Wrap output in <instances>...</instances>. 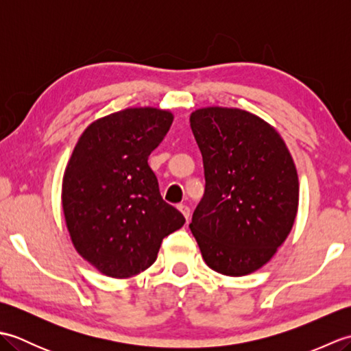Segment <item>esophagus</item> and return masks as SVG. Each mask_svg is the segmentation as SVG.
<instances>
[{"label":"esophagus","mask_w":351,"mask_h":351,"mask_svg":"<svg viewBox=\"0 0 351 351\" xmlns=\"http://www.w3.org/2000/svg\"><path fill=\"white\" fill-rule=\"evenodd\" d=\"M178 210H180L182 213V215L185 219H190V208L187 205H178Z\"/></svg>","instance_id":"esophagus-1"}]
</instances>
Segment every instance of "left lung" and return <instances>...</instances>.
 Here are the masks:
<instances>
[{
    "instance_id": "1",
    "label": "left lung",
    "mask_w": 351,
    "mask_h": 351,
    "mask_svg": "<svg viewBox=\"0 0 351 351\" xmlns=\"http://www.w3.org/2000/svg\"><path fill=\"white\" fill-rule=\"evenodd\" d=\"M205 195L190 229L205 264L232 278L255 273L285 243L299 210V176L280 134L241 108L190 114Z\"/></svg>"
}]
</instances>
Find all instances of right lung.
Returning a JSON list of instances; mask_svg holds the SVG:
<instances>
[{
	"instance_id": "add662e5",
	"label": "right lung",
	"mask_w": 351,
	"mask_h": 351,
	"mask_svg": "<svg viewBox=\"0 0 351 351\" xmlns=\"http://www.w3.org/2000/svg\"><path fill=\"white\" fill-rule=\"evenodd\" d=\"M173 113L131 107L96 119L81 134L62 181L64 223L73 247L99 273L126 279L154 264L164 237L184 215L166 204L147 158Z\"/></svg>"
}]
</instances>
